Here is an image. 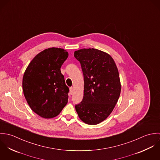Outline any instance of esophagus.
<instances>
[{
    "instance_id": "1",
    "label": "esophagus",
    "mask_w": 160,
    "mask_h": 160,
    "mask_svg": "<svg viewBox=\"0 0 160 160\" xmlns=\"http://www.w3.org/2000/svg\"><path fill=\"white\" fill-rule=\"evenodd\" d=\"M72 92H73V88L72 87L69 88V93H70V94H72Z\"/></svg>"
}]
</instances>
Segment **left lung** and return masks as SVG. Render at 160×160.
<instances>
[{
	"label": "left lung",
	"instance_id": "1",
	"mask_svg": "<svg viewBox=\"0 0 160 160\" xmlns=\"http://www.w3.org/2000/svg\"><path fill=\"white\" fill-rule=\"evenodd\" d=\"M80 62L84 81V97L75 106L81 120L97 124L111 114L119 99L121 85L119 72L113 58L95 48H82L74 52Z\"/></svg>",
	"mask_w": 160,
	"mask_h": 160
}]
</instances>
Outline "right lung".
I'll return each instance as SVG.
<instances>
[{"label": "right lung", "mask_w": 160, "mask_h": 160, "mask_svg": "<svg viewBox=\"0 0 160 160\" xmlns=\"http://www.w3.org/2000/svg\"><path fill=\"white\" fill-rule=\"evenodd\" d=\"M68 57L63 48H47L34 57L24 71V97L31 110L42 118L57 116L68 103L69 88L60 71Z\"/></svg>", "instance_id": "1"}]
</instances>
